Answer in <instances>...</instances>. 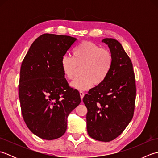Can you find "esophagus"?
I'll return each instance as SVG.
<instances>
[{
  "mask_svg": "<svg viewBox=\"0 0 158 158\" xmlns=\"http://www.w3.org/2000/svg\"><path fill=\"white\" fill-rule=\"evenodd\" d=\"M79 94H80V96H81V98L83 99V96H84V95H85V93L83 91H79Z\"/></svg>",
  "mask_w": 158,
  "mask_h": 158,
  "instance_id": "34e87169",
  "label": "esophagus"
}]
</instances>
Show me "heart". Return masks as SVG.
<instances>
[{"label": "heart", "instance_id": "b5f03b06", "mask_svg": "<svg viewBox=\"0 0 158 158\" xmlns=\"http://www.w3.org/2000/svg\"><path fill=\"white\" fill-rule=\"evenodd\" d=\"M113 56L110 50L101 48L91 41H83L73 52V57L63 56L60 62L64 75L68 79L74 78L79 68L82 76L70 83L73 88L88 90L105 81L112 69Z\"/></svg>", "mask_w": 158, "mask_h": 158}]
</instances>
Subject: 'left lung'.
Wrapping results in <instances>:
<instances>
[{
  "mask_svg": "<svg viewBox=\"0 0 158 158\" xmlns=\"http://www.w3.org/2000/svg\"><path fill=\"white\" fill-rule=\"evenodd\" d=\"M102 41L113 54L112 69L105 81L90 89L83 101L88 109V135L99 141L109 142L119 136L132 120L136 88L132 61L121 43L113 39Z\"/></svg>",
  "mask_w": 158,
  "mask_h": 158,
  "instance_id": "1",
  "label": "left lung"
}]
</instances>
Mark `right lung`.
Masks as SVG:
<instances>
[{"label":"right lung","mask_w":158,"mask_h":158,"mask_svg":"<svg viewBox=\"0 0 158 158\" xmlns=\"http://www.w3.org/2000/svg\"><path fill=\"white\" fill-rule=\"evenodd\" d=\"M76 41L70 36L43 34L32 43L22 61L18 86L22 117L41 139L61 137L68 115L81 102L79 91L69 86L60 64Z\"/></svg>","instance_id":"1"}]
</instances>
